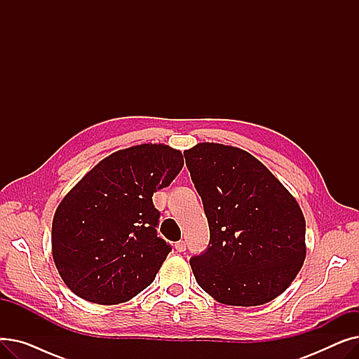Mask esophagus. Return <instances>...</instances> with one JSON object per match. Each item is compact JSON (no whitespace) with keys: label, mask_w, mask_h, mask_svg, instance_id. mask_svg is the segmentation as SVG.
<instances>
[{"label":"esophagus","mask_w":359,"mask_h":359,"mask_svg":"<svg viewBox=\"0 0 359 359\" xmlns=\"http://www.w3.org/2000/svg\"><path fill=\"white\" fill-rule=\"evenodd\" d=\"M175 248H176L177 252H184V250H186V243H184L183 240H180V241H177V243L175 244Z\"/></svg>","instance_id":"1"}]
</instances>
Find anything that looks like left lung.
I'll return each instance as SVG.
<instances>
[{
    "mask_svg": "<svg viewBox=\"0 0 359 359\" xmlns=\"http://www.w3.org/2000/svg\"><path fill=\"white\" fill-rule=\"evenodd\" d=\"M183 154L210 225L208 246L191 257L199 287L227 306L269 303L306 259L297 201L248 151L202 142Z\"/></svg>",
    "mask_w": 359,
    "mask_h": 359,
    "instance_id": "1",
    "label": "left lung"
}]
</instances>
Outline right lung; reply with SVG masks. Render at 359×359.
Listing matches in <instances>:
<instances>
[{"instance_id":"add662e5","label":"right lung","mask_w":359,"mask_h":359,"mask_svg":"<svg viewBox=\"0 0 359 359\" xmlns=\"http://www.w3.org/2000/svg\"><path fill=\"white\" fill-rule=\"evenodd\" d=\"M183 157L161 144L113 153L75 184L52 222V255L67 287L96 304H119L154 280L172 246L157 236L153 195Z\"/></svg>"}]
</instances>
